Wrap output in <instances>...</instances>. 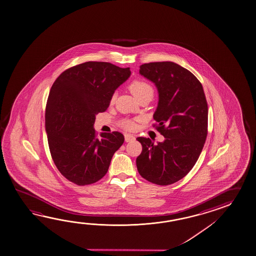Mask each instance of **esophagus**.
<instances>
[{
    "label": "esophagus",
    "mask_w": 256,
    "mask_h": 256,
    "mask_svg": "<svg viewBox=\"0 0 256 256\" xmlns=\"http://www.w3.org/2000/svg\"><path fill=\"white\" fill-rule=\"evenodd\" d=\"M135 140V136L131 134H125L126 142H132Z\"/></svg>",
    "instance_id": "obj_1"
}]
</instances>
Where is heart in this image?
<instances>
[{
	"instance_id": "b5f03b06",
	"label": "heart",
	"mask_w": 256,
	"mask_h": 256,
	"mask_svg": "<svg viewBox=\"0 0 256 256\" xmlns=\"http://www.w3.org/2000/svg\"><path fill=\"white\" fill-rule=\"evenodd\" d=\"M130 90L132 92V94L134 95L136 100H138L142 96H146V95H152L154 94V90L153 88L151 87V85L148 84V82H144V80H134L130 84ZM116 98V94H113L111 96V102L115 100ZM120 126L122 128H124L125 130H134L135 128V123L133 121L128 120H123L120 121Z\"/></svg>"
}]
</instances>
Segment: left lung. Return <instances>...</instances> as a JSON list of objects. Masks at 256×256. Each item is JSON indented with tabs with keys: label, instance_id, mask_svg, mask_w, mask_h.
Returning a JSON list of instances; mask_svg holds the SVG:
<instances>
[{
	"label": "left lung",
	"instance_id": "obj_1",
	"mask_svg": "<svg viewBox=\"0 0 256 256\" xmlns=\"http://www.w3.org/2000/svg\"><path fill=\"white\" fill-rule=\"evenodd\" d=\"M140 74L158 90L153 118L164 140L154 144L148 138H138L142 152L136 168L146 180L168 186L186 176L202 152L208 136V102L202 84L176 63H145Z\"/></svg>",
	"mask_w": 256,
	"mask_h": 256
}]
</instances>
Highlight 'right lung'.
Returning <instances> with one entry per match:
<instances>
[{
    "label": "right lung",
    "instance_id": "obj_1",
    "mask_svg": "<svg viewBox=\"0 0 256 256\" xmlns=\"http://www.w3.org/2000/svg\"><path fill=\"white\" fill-rule=\"evenodd\" d=\"M130 74V68L88 62L68 68L54 82L46 106L45 130L54 163L70 182L85 186L102 179L124 143V136L116 131L100 133L96 138L94 123Z\"/></svg>",
    "mask_w": 256,
    "mask_h": 256
}]
</instances>
